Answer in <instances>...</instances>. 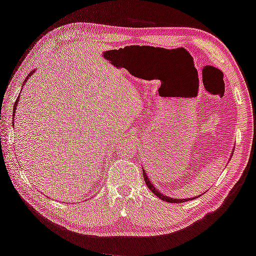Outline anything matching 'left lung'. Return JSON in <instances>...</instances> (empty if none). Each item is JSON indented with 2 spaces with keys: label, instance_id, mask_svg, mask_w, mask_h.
I'll return each mask as SVG.
<instances>
[{
  "label": "left lung",
  "instance_id": "1",
  "mask_svg": "<svg viewBox=\"0 0 256 256\" xmlns=\"http://www.w3.org/2000/svg\"><path fill=\"white\" fill-rule=\"evenodd\" d=\"M143 174H144V180H145V182H146V186H148L150 190V192H153L154 194H156L158 198L160 200H166V202H169V203H184V202H187V200H195V198H185V200H178V198H168V196H166V195H163L162 192H158L156 187L153 186V184L150 182V178L148 177V174H146V172L145 171L143 170Z\"/></svg>",
  "mask_w": 256,
  "mask_h": 256
}]
</instances>
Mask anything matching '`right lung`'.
<instances>
[{
  "label": "right lung",
  "mask_w": 256,
  "mask_h": 256,
  "mask_svg": "<svg viewBox=\"0 0 256 256\" xmlns=\"http://www.w3.org/2000/svg\"><path fill=\"white\" fill-rule=\"evenodd\" d=\"M34 72H35V70H32V71H30V72H29V74H28V76L26 77V79H24V84H26V82L28 80V78H29V77H30V76H32V74ZM18 102H19V98H16V103H14V112H12V118H14V114H16V103H18Z\"/></svg>",
  "instance_id": "right-lung-1"
}]
</instances>
